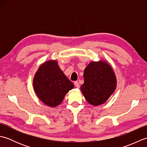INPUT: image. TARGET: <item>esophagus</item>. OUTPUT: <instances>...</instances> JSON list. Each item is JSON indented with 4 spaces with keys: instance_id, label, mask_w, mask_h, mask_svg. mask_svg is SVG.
Segmentation results:
<instances>
[{
    "instance_id": "esophagus-1",
    "label": "esophagus",
    "mask_w": 147,
    "mask_h": 147,
    "mask_svg": "<svg viewBox=\"0 0 147 147\" xmlns=\"http://www.w3.org/2000/svg\"><path fill=\"white\" fill-rule=\"evenodd\" d=\"M74 83V85L76 86V88H80V84H79L78 82H75Z\"/></svg>"
}]
</instances>
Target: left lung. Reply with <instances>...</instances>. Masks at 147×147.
Here are the masks:
<instances>
[{
	"mask_svg": "<svg viewBox=\"0 0 147 147\" xmlns=\"http://www.w3.org/2000/svg\"><path fill=\"white\" fill-rule=\"evenodd\" d=\"M84 83L81 91L86 101L92 105L104 104L115 91L116 77L107 62L93 61L87 65L83 74Z\"/></svg>",
	"mask_w": 147,
	"mask_h": 147,
	"instance_id": "obj_1",
	"label": "left lung"
}]
</instances>
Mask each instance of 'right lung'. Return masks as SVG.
Returning a JSON list of instances; mask_svg holds the SVG:
<instances>
[{"label": "right lung", "instance_id": "1", "mask_svg": "<svg viewBox=\"0 0 147 147\" xmlns=\"http://www.w3.org/2000/svg\"><path fill=\"white\" fill-rule=\"evenodd\" d=\"M33 85L40 100L51 107L61 104L66 93L74 86L55 60L40 65L34 76Z\"/></svg>", "mask_w": 147, "mask_h": 147}]
</instances>
